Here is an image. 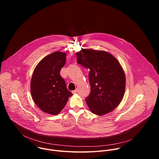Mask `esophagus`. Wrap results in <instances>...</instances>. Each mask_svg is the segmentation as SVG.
I'll use <instances>...</instances> for the list:
<instances>
[{
	"instance_id": "1",
	"label": "esophagus",
	"mask_w": 159,
	"mask_h": 159,
	"mask_svg": "<svg viewBox=\"0 0 159 159\" xmlns=\"http://www.w3.org/2000/svg\"><path fill=\"white\" fill-rule=\"evenodd\" d=\"M72 94H76V93H77V89H76V90H73V91H72Z\"/></svg>"
}]
</instances>
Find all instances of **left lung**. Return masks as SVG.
<instances>
[{"mask_svg":"<svg viewBox=\"0 0 159 159\" xmlns=\"http://www.w3.org/2000/svg\"><path fill=\"white\" fill-rule=\"evenodd\" d=\"M77 63L89 69L90 93L85 101L94 114L102 116L114 110L121 102L126 77L120 62L111 53L93 49L76 53Z\"/></svg>","mask_w":159,"mask_h":159,"instance_id":"8db88e82","label":"left lung"}]
</instances>
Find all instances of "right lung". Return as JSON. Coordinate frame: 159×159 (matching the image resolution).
<instances>
[{"label": "right lung", "instance_id": "1", "mask_svg": "<svg viewBox=\"0 0 159 159\" xmlns=\"http://www.w3.org/2000/svg\"><path fill=\"white\" fill-rule=\"evenodd\" d=\"M66 62V53L55 52L43 58L34 70L31 93L37 106L52 115H58L72 96L60 72Z\"/></svg>", "mask_w": 159, "mask_h": 159}]
</instances>
